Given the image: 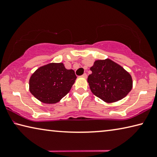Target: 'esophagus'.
Wrapping results in <instances>:
<instances>
[{"mask_svg":"<svg viewBox=\"0 0 157 157\" xmlns=\"http://www.w3.org/2000/svg\"><path fill=\"white\" fill-rule=\"evenodd\" d=\"M82 78H87V74L86 73H84L83 75H82Z\"/></svg>","mask_w":157,"mask_h":157,"instance_id":"obj_1","label":"esophagus"}]
</instances>
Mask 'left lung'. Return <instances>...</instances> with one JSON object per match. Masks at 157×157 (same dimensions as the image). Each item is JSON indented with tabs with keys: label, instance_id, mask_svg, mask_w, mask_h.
<instances>
[{
	"label": "left lung",
	"instance_id": "1",
	"mask_svg": "<svg viewBox=\"0 0 157 157\" xmlns=\"http://www.w3.org/2000/svg\"><path fill=\"white\" fill-rule=\"evenodd\" d=\"M88 77L90 89L95 95L107 102L123 99L132 89L130 74L109 59L97 60Z\"/></svg>",
	"mask_w": 157,
	"mask_h": 157
}]
</instances>
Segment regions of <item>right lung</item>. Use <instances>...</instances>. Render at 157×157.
Masks as SVG:
<instances>
[{"label": "right lung", "mask_w": 157, "mask_h": 157, "mask_svg": "<svg viewBox=\"0 0 157 157\" xmlns=\"http://www.w3.org/2000/svg\"><path fill=\"white\" fill-rule=\"evenodd\" d=\"M77 77L63 63H50L39 68L30 77V91L46 104H55L70 91Z\"/></svg>", "instance_id": "add662e5"}]
</instances>
